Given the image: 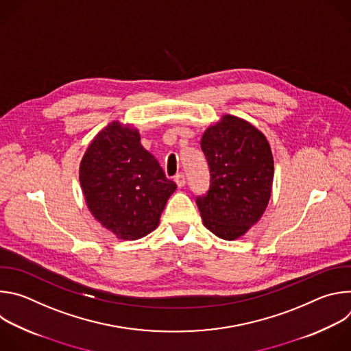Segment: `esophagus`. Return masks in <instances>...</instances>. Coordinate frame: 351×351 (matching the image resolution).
<instances>
[{"instance_id": "esophagus-1", "label": "esophagus", "mask_w": 351, "mask_h": 351, "mask_svg": "<svg viewBox=\"0 0 351 351\" xmlns=\"http://www.w3.org/2000/svg\"><path fill=\"white\" fill-rule=\"evenodd\" d=\"M175 182L178 184V187H183L186 184V179H184V175L183 173H178L175 176Z\"/></svg>"}]
</instances>
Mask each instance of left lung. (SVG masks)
Listing matches in <instances>:
<instances>
[{
  "label": "left lung",
  "instance_id": "1",
  "mask_svg": "<svg viewBox=\"0 0 351 351\" xmlns=\"http://www.w3.org/2000/svg\"><path fill=\"white\" fill-rule=\"evenodd\" d=\"M210 189L197 195L203 222L215 236L234 240L263 217L271 198L274 157L267 137L252 123L223 115L202 138Z\"/></svg>",
  "mask_w": 351,
  "mask_h": 351
}]
</instances>
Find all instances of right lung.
<instances>
[{
  "label": "right lung",
  "mask_w": 351,
  "mask_h": 351,
  "mask_svg": "<svg viewBox=\"0 0 351 351\" xmlns=\"http://www.w3.org/2000/svg\"><path fill=\"white\" fill-rule=\"evenodd\" d=\"M80 186L93 217L118 239L152 233L176 183L140 143L137 129L111 122L99 132L80 162Z\"/></svg>",
  "instance_id": "add662e5"
}]
</instances>
